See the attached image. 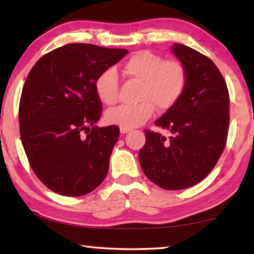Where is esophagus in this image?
<instances>
[{
    "label": "esophagus",
    "mask_w": 254,
    "mask_h": 254,
    "mask_svg": "<svg viewBox=\"0 0 254 254\" xmlns=\"http://www.w3.org/2000/svg\"><path fill=\"white\" fill-rule=\"evenodd\" d=\"M130 129H127V128H120V133L121 134H126V133H128V131H129Z\"/></svg>",
    "instance_id": "34e87169"
}]
</instances>
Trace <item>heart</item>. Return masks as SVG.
Here are the masks:
<instances>
[{
    "label": "heart",
    "mask_w": 254,
    "mask_h": 254,
    "mask_svg": "<svg viewBox=\"0 0 254 254\" xmlns=\"http://www.w3.org/2000/svg\"><path fill=\"white\" fill-rule=\"evenodd\" d=\"M124 74L141 82L138 100L135 105H123L105 114L109 125L120 128L138 127L150 119L158 110L168 111L182 98L187 85L186 65L177 59H166L149 51L136 52L123 65ZM96 93L100 102L112 106L118 102L119 78L113 69H107L96 81Z\"/></svg>",
    "instance_id": "heart-1"
}]
</instances>
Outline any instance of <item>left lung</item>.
<instances>
[{"label": "left lung", "instance_id": "left-lung-1", "mask_svg": "<svg viewBox=\"0 0 254 254\" xmlns=\"http://www.w3.org/2000/svg\"><path fill=\"white\" fill-rule=\"evenodd\" d=\"M172 52L186 65V89L155 123L171 136L144 129L138 161L152 183L177 190L200 183L216 165L227 143L230 99L227 83L209 58L182 44H173Z\"/></svg>", "mask_w": 254, "mask_h": 254}]
</instances>
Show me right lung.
<instances>
[{"label":"right lung","instance_id":"1","mask_svg":"<svg viewBox=\"0 0 254 254\" xmlns=\"http://www.w3.org/2000/svg\"><path fill=\"white\" fill-rule=\"evenodd\" d=\"M127 53L68 44L41 57L27 75L19 102L20 140L33 172L53 192L85 195L105 179L120 130L116 125L95 126L103 109L95 85Z\"/></svg>","mask_w":254,"mask_h":254}]
</instances>
